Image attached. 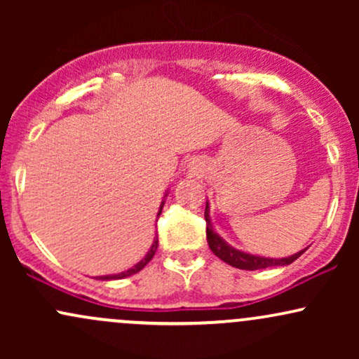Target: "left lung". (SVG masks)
I'll use <instances>...</instances> for the list:
<instances>
[{
	"label": "left lung",
	"instance_id": "left-lung-1",
	"mask_svg": "<svg viewBox=\"0 0 359 359\" xmlns=\"http://www.w3.org/2000/svg\"><path fill=\"white\" fill-rule=\"evenodd\" d=\"M205 234H208V243L209 248L217 258L222 259L228 265L234 266V269L240 270H262V269H270V266H280V265H290L292 262H295L300 255L306 250L299 251V253L292 255L288 258H265V257H257V255L245 253V251H240L233 246H229L222 238L212 229L211 219H209V204H205Z\"/></svg>",
	"mask_w": 359,
	"mask_h": 359
}]
</instances>
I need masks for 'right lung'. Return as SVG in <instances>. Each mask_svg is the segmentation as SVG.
Listing matches in <instances>:
<instances>
[{
    "mask_svg": "<svg viewBox=\"0 0 359 359\" xmlns=\"http://www.w3.org/2000/svg\"><path fill=\"white\" fill-rule=\"evenodd\" d=\"M163 204H165V203L160 204V211H158V214H156V217H158L160 214H162V208H163ZM156 248H158V238H156V240L154 241V245H151L150 251H148V253L145 255V258H143L142 262H140V263H137V265H135L133 269H130V270H126V271H121V273H118V275H106V277H100V280H119V278H126V277H130V275L138 273V271L145 269L147 263L150 262L151 258H154V255H155Z\"/></svg>",
    "mask_w": 359,
    "mask_h": 359,
    "instance_id": "add662e5",
    "label": "right lung"
}]
</instances>
